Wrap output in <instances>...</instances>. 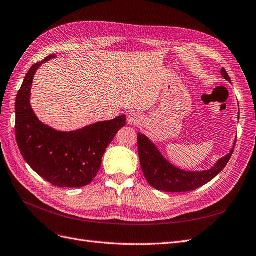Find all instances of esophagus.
<instances>
[{
	"label": "esophagus",
	"instance_id": "1",
	"mask_svg": "<svg viewBox=\"0 0 256 256\" xmlns=\"http://www.w3.org/2000/svg\"><path fill=\"white\" fill-rule=\"evenodd\" d=\"M142 122V116L137 112H130L128 116V123L130 126H138Z\"/></svg>",
	"mask_w": 256,
	"mask_h": 256
}]
</instances>
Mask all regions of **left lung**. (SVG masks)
<instances>
[{
  "label": "left lung",
  "instance_id": "left-lung-1",
  "mask_svg": "<svg viewBox=\"0 0 256 256\" xmlns=\"http://www.w3.org/2000/svg\"><path fill=\"white\" fill-rule=\"evenodd\" d=\"M222 77L232 84L230 78L224 68L221 70ZM239 119V118H238ZM236 140L232 150L224 158L218 160L214 165L205 170H186L172 164L149 137L138 133V154H140L142 170L148 184L164 192H188L208 184L220 174L235 149Z\"/></svg>",
  "mask_w": 256,
  "mask_h": 256
}]
</instances>
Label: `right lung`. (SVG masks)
Returning <instances> with one entry per match:
<instances>
[{"mask_svg": "<svg viewBox=\"0 0 256 256\" xmlns=\"http://www.w3.org/2000/svg\"><path fill=\"white\" fill-rule=\"evenodd\" d=\"M56 56L34 64L16 98V140L26 162L49 184L59 188H82L91 184L100 170L102 158L126 116L100 121L76 130H58L42 123L31 106V89L36 70Z\"/></svg>", "mask_w": 256, "mask_h": 256, "instance_id": "obj_1", "label": "right lung"}]
</instances>
